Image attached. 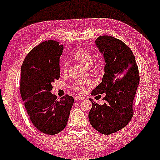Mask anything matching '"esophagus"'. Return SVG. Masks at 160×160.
Masks as SVG:
<instances>
[{"label": "esophagus", "mask_w": 160, "mask_h": 160, "mask_svg": "<svg viewBox=\"0 0 160 160\" xmlns=\"http://www.w3.org/2000/svg\"><path fill=\"white\" fill-rule=\"evenodd\" d=\"M74 99H75V100H76V101H77V100H84V97L82 95H77L74 97Z\"/></svg>", "instance_id": "esophagus-1"}]
</instances>
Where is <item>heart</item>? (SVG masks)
<instances>
[{"label":"heart","instance_id":"heart-1","mask_svg":"<svg viewBox=\"0 0 160 160\" xmlns=\"http://www.w3.org/2000/svg\"><path fill=\"white\" fill-rule=\"evenodd\" d=\"M73 59L81 65H82L84 68H90L93 64V59L88 52L84 50L76 52L73 55ZM60 71L63 74L67 73V67L65 65H62L60 68ZM88 85L87 82H80L76 83L71 86L72 88L78 92H83L85 89V86Z\"/></svg>","mask_w":160,"mask_h":160}]
</instances>
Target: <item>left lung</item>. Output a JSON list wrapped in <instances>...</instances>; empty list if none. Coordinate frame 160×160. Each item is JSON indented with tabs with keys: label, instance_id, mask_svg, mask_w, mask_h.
Returning a JSON list of instances; mask_svg holds the SVG:
<instances>
[{
	"label": "left lung",
	"instance_id": "1",
	"mask_svg": "<svg viewBox=\"0 0 160 160\" xmlns=\"http://www.w3.org/2000/svg\"><path fill=\"white\" fill-rule=\"evenodd\" d=\"M95 44L103 55L104 75L92 95L106 93L103 105L93 102L89 113L91 125L98 132L110 135L124 128L133 116L132 102L140 77L131 49L123 41L110 36H99Z\"/></svg>",
	"mask_w": 160,
	"mask_h": 160
}]
</instances>
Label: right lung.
<instances>
[{"label": "right lung", "mask_w": 160, "mask_h": 160, "mask_svg": "<svg viewBox=\"0 0 160 160\" xmlns=\"http://www.w3.org/2000/svg\"><path fill=\"white\" fill-rule=\"evenodd\" d=\"M63 46L58 41H44L34 47L21 67L20 94L26 111L37 130L55 135L67 125L73 98H58L52 94V84L60 76V56Z\"/></svg>", "instance_id": "1"}]
</instances>
